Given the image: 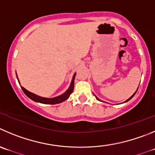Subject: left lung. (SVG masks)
Instances as JSON below:
<instances>
[{
	"label": "left lung",
	"mask_w": 155,
	"mask_h": 155,
	"mask_svg": "<svg viewBox=\"0 0 155 155\" xmlns=\"http://www.w3.org/2000/svg\"><path fill=\"white\" fill-rule=\"evenodd\" d=\"M138 89H137L136 92H137V91H138ZM136 92H134V94H133V95H131V97H130V98H129V99H127V100H126V101H125V102H128V101H129V100H130V99H131V98H132V97H133V96H134V95H135V93H136ZM95 98H96V99H97V100H99V101H101V102H102V100H100V99H99V98H98V97H97V96H95Z\"/></svg>",
	"instance_id": "left-lung-1"
}]
</instances>
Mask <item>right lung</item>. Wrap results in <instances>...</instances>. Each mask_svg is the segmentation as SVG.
Wrapping results in <instances>:
<instances>
[{
	"label": "right lung",
	"mask_w": 155,
	"mask_h": 155,
	"mask_svg": "<svg viewBox=\"0 0 155 155\" xmlns=\"http://www.w3.org/2000/svg\"><path fill=\"white\" fill-rule=\"evenodd\" d=\"M76 73H74L73 76V79H72V81H71L70 86L68 88L67 90L63 93L62 95H58L56 97H53V98H45V97H42V96H40V95H37L36 94L33 93V92H29L28 90L24 88L23 86H21V89H22L23 92L25 93V95H27V97L30 98V99H32L33 101L36 102H40V103H43V104H50V105H55V104H58V103H61V102H64L66 101L68 98L69 97V95L72 92H73V89H74V79H75V76H76ZM18 79V78H17ZM19 82V79H18Z\"/></svg>",
	"instance_id": "add662e5"
}]
</instances>
